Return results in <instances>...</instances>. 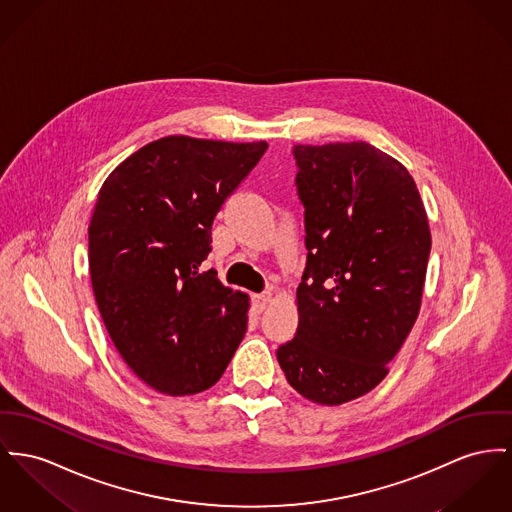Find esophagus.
Listing matches in <instances>:
<instances>
[{
  "mask_svg": "<svg viewBox=\"0 0 512 512\" xmlns=\"http://www.w3.org/2000/svg\"><path fill=\"white\" fill-rule=\"evenodd\" d=\"M272 303V295L270 293H262V295H254V308L258 312H264Z\"/></svg>",
  "mask_w": 512,
  "mask_h": 512,
  "instance_id": "1",
  "label": "esophagus"
}]
</instances>
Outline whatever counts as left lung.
<instances>
[{
	"label": "left lung",
	"mask_w": 512,
	"mask_h": 512,
	"mask_svg": "<svg viewBox=\"0 0 512 512\" xmlns=\"http://www.w3.org/2000/svg\"><path fill=\"white\" fill-rule=\"evenodd\" d=\"M307 268L299 326L277 349L287 382L340 406L388 375L423 297L427 211L408 169L365 141L295 145Z\"/></svg>",
	"instance_id": "1"
}]
</instances>
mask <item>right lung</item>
Wrapping results in <instances>:
<instances>
[{"mask_svg":"<svg viewBox=\"0 0 512 512\" xmlns=\"http://www.w3.org/2000/svg\"><path fill=\"white\" fill-rule=\"evenodd\" d=\"M266 141H151L104 180L89 225V270L108 336L147 386L211 388L246 332L250 299L202 272L211 225Z\"/></svg>","mask_w":512,"mask_h":512,"instance_id":"1","label":"right lung"}]
</instances>
